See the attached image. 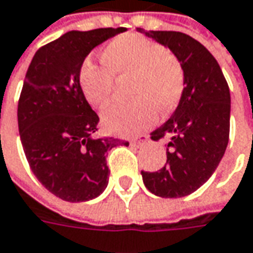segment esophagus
<instances>
[{"label":"esophagus","mask_w":253,"mask_h":253,"mask_svg":"<svg viewBox=\"0 0 253 253\" xmlns=\"http://www.w3.org/2000/svg\"><path fill=\"white\" fill-rule=\"evenodd\" d=\"M146 141H148V136L146 135H139V136L131 139V144L132 145H142V144H145Z\"/></svg>","instance_id":"34e87169"}]
</instances>
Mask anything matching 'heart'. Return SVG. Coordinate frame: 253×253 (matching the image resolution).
Listing matches in <instances>:
<instances>
[{
  "label": "heart",
  "mask_w": 253,
  "mask_h": 253,
  "mask_svg": "<svg viewBox=\"0 0 253 253\" xmlns=\"http://www.w3.org/2000/svg\"><path fill=\"white\" fill-rule=\"evenodd\" d=\"M101 59L105 67L85 61L80 81L91 105L105 108L115 91V80L125 83L133 98L128 104H115L102 115L108 131L118 135L141 132L158 118V109L168 114L185 91V71L175 54L164 45L138 34H125L109 41Z\"/></svg>",
  "instance_id": "heart-1"
}]
</instances>
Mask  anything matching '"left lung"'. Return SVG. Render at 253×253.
Here are the masks:
<instances>
[{
	"label": "left lung",
	"instance_id": "left-lung-1",
	"mask_svg": "<svg viewBox=\"0 0 253 253\" xmlns=\"http://www.w3.org/2000/svg\"><path fill=\"white\" fill-rule=\"evenodd\" d=\"M168 46L185 71V91L169 120L151 133L168 138L167 164L157 172L141 170L149 192L181 198L195 192L219 165L229 141L231 94L218 61L199 41L178 31L136 28Z\"/></svg>",
	"mask_w": 253,
	"mask_h": 253
}]
</instances>
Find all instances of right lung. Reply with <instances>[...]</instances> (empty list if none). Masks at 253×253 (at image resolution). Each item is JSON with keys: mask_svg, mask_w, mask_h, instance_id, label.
Segmentation results:
<instances>
[{"mask_svg": "<svg viewBox=\"0 0 253 253\" xmlns=\"http://www.w3.org/2000/svg\"><path fill=\"white\" fill-rule=\"evenodd\" d=\"M125 28L70 31L41 46L28 67L18 101V129L30 168L58 198L84 202L104 192L109 179L107 152L128 142L92 138L99 117L85 99L84 59Z\"/></svg>", "mask_w": 253, "mask_h": 253, "instance_id": "right-lung-1", "label": "right lung"}]
</instances>
